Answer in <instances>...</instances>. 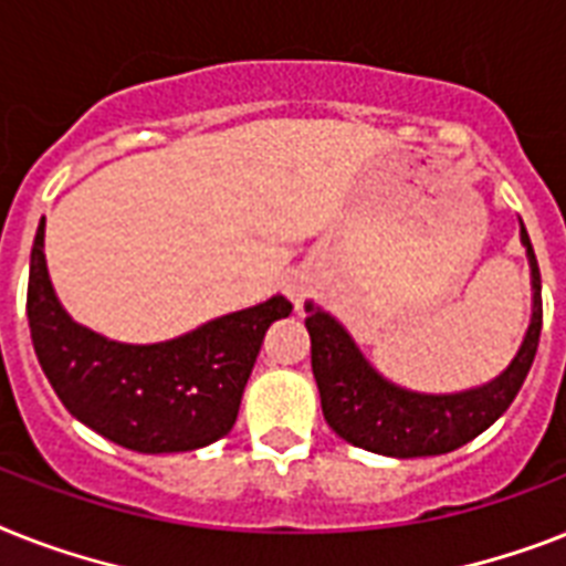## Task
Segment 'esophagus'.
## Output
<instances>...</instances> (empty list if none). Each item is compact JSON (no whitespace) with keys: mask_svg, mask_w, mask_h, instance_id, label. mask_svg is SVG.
<instances>
[{"mask_svg":"<svg viewBox=\"0 0 566 566\" xmlns=\"http://www.w3.org/2000/svg\"><path fill=\"white\" fill-rule=\"evenodd\" d=\"M307 291H311V287H307L305 279H287V284H284V293H287V298H291V302H296V305H302V302H305Z\"/></svg>","mask_w":566,"mask_h":566,"instance_id":"obj_1","label":"esophagus"}]
</instances>
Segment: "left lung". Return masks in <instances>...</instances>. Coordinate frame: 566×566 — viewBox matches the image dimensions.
<instances>
[{
  "label": "left lung",
  "instance_id": "obj_1",
  "mask_svg": "<svg viewBox=\"0 0 566 566\" xmlns=\"http://www.w3.org/2000/svg\"><path fill=\"white\" fill-rule=\"evenodd\" d=\"M532 264L535 307L521 352L500 378L471 392L459 395H416L398 389L380 378L363 360L348 334L325 311L307 305V334H311V369H314L323 416L337 436L355 448L384 453V457H439L462 448L489 430L514 395L521 392L541 343L544 302H541V270L526 229L521 232Z\"/></svg>",
  "mask_w": 566,
  "mask_h": 566
}]
</instances>
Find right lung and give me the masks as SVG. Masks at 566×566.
<instances>
[{
    "label": "right lung",
    "instance_id": "right-lung-1",
    "mask_svg": "<svg viewBox=\"0 0 566 566\" xmlns=\"http://www.w3.org/2000/svg\"><path fill=\"white\" fill-rule=\"evenodd\" d=\"M291 302L220 316L156 346H124L81 328L54 298L36 227L29 270V328L36 360L72 416L109 442L139 453H179L232 430L261 339Z\"/></svg>",
    "mask_w": 566,
    "mask_h": 566
}]
</instances>
